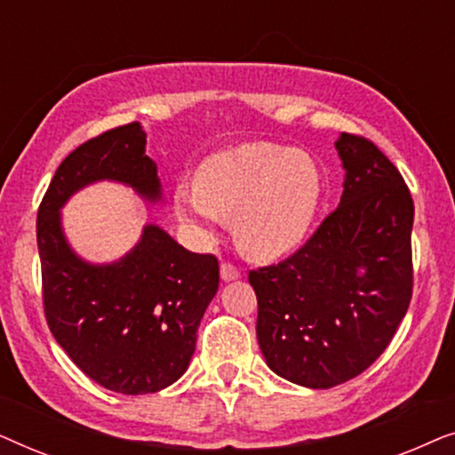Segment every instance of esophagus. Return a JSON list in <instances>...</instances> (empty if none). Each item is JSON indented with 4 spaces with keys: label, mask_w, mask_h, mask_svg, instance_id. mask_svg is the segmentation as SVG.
I'll return each mask as SVG.
<instances>
[{
    "label": "esophagus",
    "mask_w": 455,
    "mask_h": 455,
    "mask_svg": "<svg viewBox=\"0 0 455 455\" xmlns=\"http://www.w3.org/2000/svg\"><path fill=\"white\" fill-rule=\"evenodd\" d=\"M240 277V269L229 260H223L221 263V279L223 282H234V279Z\"/></svg>",
    "instance_id": "34e87169"
}]
</instances>
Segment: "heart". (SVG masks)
I'll use <instances>...</instances> for the list:
<instances>
[{
  "label": "heart",
  "instance_id": "b5f03b06",
  "mask_svg": "<svg viewBox=\"0 0 455 455\" xmlns=\"http://www.w3.org/2000/svg\"><path fill=\"white\" fill-rule=\"evenodd\" d=\"M321 196L315 161L300 151L244 142L209 157L198 186H176L173 201L184 221L209 229L234 217L240 246L254 257H277L296 246L313 221Z\"/></svg>",
  "mask_w": 455,
  "mask_h": 455
}]
</instances>
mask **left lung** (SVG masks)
Returning a JSON list of instances; mask_svg holds the SVG:
<instances>
[{"label": "left lung", "mask_w": 455, "mask_h": 455, "mask_svg": "<svg viewBox=\"0 0 455 455\" xmlns=\"http://www.w3.org/2000/svg\"><path fill=\"white\" fill-rule=\"evenodd\" d=\"M344 195L307 244L248 273L257 338L273 372L327 389L369 369L412 300L414 203L375 142L341 132Z\"/></svg>", "instance_id": "1"}]
</instances>
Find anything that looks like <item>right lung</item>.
Wrapping results in <instances>:
<instances>
[{"mask_svg":"<svg viewBox=\"0 0 455 455\" xmlns=\"http://www.w3.org/2000/svg\"><path fill=\"white\" fill-rule=\"evenodd\" d=\"M145 145L139 122L83 142L55 170L36 213L47 325L86 377L124 395L155 394L184 375L220 285L217 257L186 251L157 226L111 265L84 263L68 246L60 209L86 184L117 180L159 201Z\"/></svg>","mask_w":455,"mask_h":455,"instance_id":"obj_1","label":"right lung"}]
</instances>
